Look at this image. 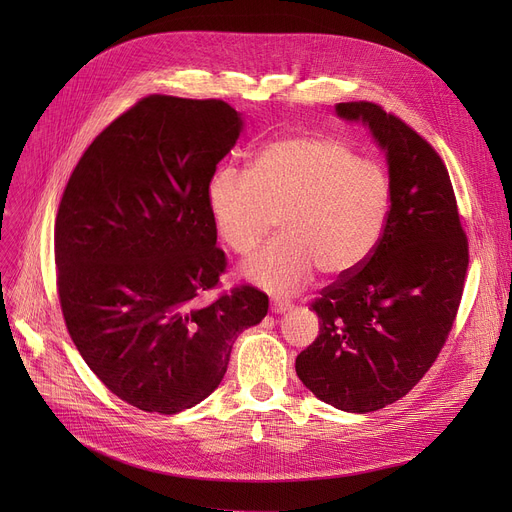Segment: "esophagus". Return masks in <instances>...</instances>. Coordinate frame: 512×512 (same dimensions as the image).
Wrapping results in <instances>:
<instances>
[{
	"instance_id": "1",
	"label": "esophagus",
	"mask_w": 512,
	"mask_h": 512,
	"mask_svg": "<svg viewBox=\"0 0 512 512\" xmlns=\"http://www.w3.org/2000/svg\"><path fill=\"white\" fill-rule=\"evenodd\" d=\"M292 307L290 301L284 299H272V313H286Z\"/></svg>"
}]
</instances>
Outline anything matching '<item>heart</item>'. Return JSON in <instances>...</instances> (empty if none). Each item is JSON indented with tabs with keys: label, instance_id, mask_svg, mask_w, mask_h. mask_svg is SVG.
Masks as SVG:
<instances>
[{
	"label": "heart",
	"instance_id": "b5f03b06",
	"mask_svg": "<svg viewBox=\"0 0 512 512\" xmlns=\"http://www.w3.org/2000/svg\"><path fill=\"white\" fill-rule=\"evenodd\" d=\"M392 203L380 161L321 134H290L265 145L251 172L215 170L207 205L224 245L251 255L280 218L282 236L251 257L242 274L278 294L301 290L319 270L344 278L378 249Z\"/></svg>",
	"mask_w": 512,
	"mask_h": 512
}]
</instances>
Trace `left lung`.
Here are the masks:
<instances>
[{
    "label": "left lung",
    "mask_w": 512,
    "mask_h": 512,
    "mask_svg": "<svg viewBox=\"0 0 512 512\" xmlns=\"http://www.w3.org/2000/svg\"><path fill=\"white\" fill-rule=\"evenodd\" d=\"M386 149L392 203L378 249L311 301L319 334L297 357L301 382L328 405L371 413L405 396L438 359L459 311L469 240L438 151L371 101L336 105Z\"/></svg>",
    "instance_id": "1"
}]
</instances>
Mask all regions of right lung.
<instances>
[{
    "mask_svg": "<svg viewBox=\"0 0 512 512\" xmlns=\"http://www.w3.org/2000/svg\"><path fill=\"white\" fill-rule=\"evenodd\" d=\"M240 118L222 99L149 95L101 130L60 201L53 251L68 334L105 388L174 415L220 386L232 344L267 313L251 284L220 292L207 184Z\"/></svg>",
    "mask_w": 512,
    "mask_h": 512,
    "instance_id": "right-lung-1",
    "label": "right lung"
}]
</instances>
